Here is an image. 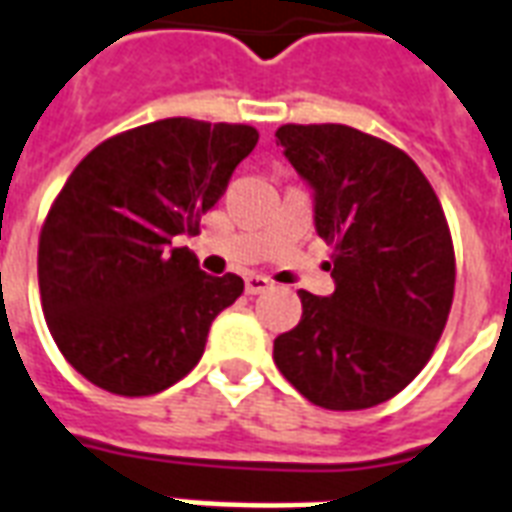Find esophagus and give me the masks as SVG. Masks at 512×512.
Instances as JSON below:
<instances>
[{
	"label": "esophagus",
	"mask_w": 512,
	"mask_h": 512,
	"mask_svg": "<svg viewBox=\"0 0 512 512\" xmlns=\"http://www.w3.org/2000/svg\"><path fill=\"white\" fill-rule=\"evenodd\" d=\"M244 285H246V293L249 295H260V293H266V290H271V285H274V282H271V279L263 274H249L244 279Z\"/></svg>",
	"instance_id": "34e87169"
}]
</instances>
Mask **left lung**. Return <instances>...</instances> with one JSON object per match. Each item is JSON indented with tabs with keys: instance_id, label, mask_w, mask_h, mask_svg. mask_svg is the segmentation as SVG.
<instances>
[{
	"instance_id": "8db88e82",
	"label": "left lung",
	"mask_w": 512,
	"mask_h": 512,
	"mask_svg": "<svg viewBox=\"0 0 512 512\" xmlns=\"http://www.w3.org/2000/svg\"><path fill=\"white\" fill-rule=\"evenodd\" d=\"M276 143L333 244L331 295L274 339L285 380L325 410H366L407 388L448 323L456 260L434 189L401 149L344 124H285Z\"/></svg>"
}]
</instances>
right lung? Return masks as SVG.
I'll return each instance as SVG.
<instances>
[{"label":"right lung","instance_id":"1","mask_svg":"<svg viewBox=\"0 0 512 512\" xmlns=\"http://www.w3.org/2000/svg\"><path fill=\"white\" fill-rule=\"evenodd\" d=\"M255 143L246 124L151 121L100 143L67 179L37 279L56 347L97 388L151 396L198 366L244 279L208 276L173 238L198 230Z\"/></svg>","mask_w":512,"mask_h":512}]
</instances>
